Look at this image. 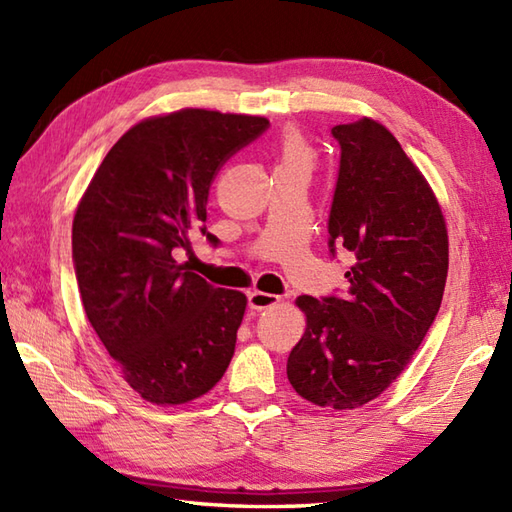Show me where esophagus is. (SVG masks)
Listing matches in <instances>:
<instances>
[{
	"label": "esophagus",
	"mask_w": 512,
	"mask_h": 512,
	"mask_svg": "<svg viewBox=\"0 0 512 512\" xmlns=\"http://www.w3.org/2000/svg\"><path fill=\"white\" fill-rule=\"evenodd\" d=\"M279 303V297L277 295H270V292H259V290H253L248 295V306L253 310H268L273 308Z\"/></svg>",
	"instance_id": "esophagus-1"
}]
</instances>
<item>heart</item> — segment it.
<instances>
[{
    "mask_svg": "<svg viewBox=\"0 0 512 512\" xmlns=\"http://www.w3.org/2000/svg\"><path fill=\"white\" fill-rule=\"evenodd\" d=\"M312 151L306 140H303L297 132H288L281 140V165L288 162H301V165H310Z\"/></svg>",
    "mask_w": 512,
    "mask_h": 512,
    "instance_id": "obj_1",
    "label": "heart"
}]
</instances>
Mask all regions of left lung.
Listing matches in <instances>:
<instances>
[{
    "instance_id": "8db88e82",
    "label": "left lung",
    "mask_w": 512,
    "mask_h": 512,
    "mask_svg": "<svg viewBox=\"0 0 512 512\" xmlns=\"http://www.w3.org/2000/svg\"><path fill=\"white\" fill-rule=\"evenodd\" d=\"M341 167L330 250L354 255L343 299L301 295L306 332L288 380L319 407L356 409L405 372L440 310L449 270L447 222L436 193L374 118L332 127Z\"/></svg>"
}]
</instances>
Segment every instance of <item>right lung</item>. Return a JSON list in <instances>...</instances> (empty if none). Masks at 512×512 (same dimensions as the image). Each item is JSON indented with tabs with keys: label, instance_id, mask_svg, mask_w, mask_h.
I'll return each mask as SVG.
<instances>
[{
	"label": "right lung",
	"instance_id": "obj_1",
	"mask_svg": "<svg viewBox=\"0 0 512 512\" xmlns=\"http://www.w3.org/2000/svg\"><path fill=\"white\" fill-rule=\"evenodd\" d=\"M268 118L184 107L118 138L76 206L72 259L94 332L136 394L184 405L231 363L246 310L239 290L213 288L176 250L206 233L211 182L268 129Z\"/></svg>",
	"mask_w": 512,
	"mask_h": 512
}]
</instances>
